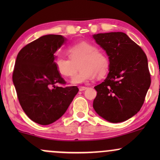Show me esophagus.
Listing matches in <instances>:
<instances>
[{
    "instance_id": "1",
    "label": "esophagus",
    "mask_w": 160,
    "mask_h": 160,
    "mask_svg": "<svg viewBox=\"0 0 160 160\" xmlns=\"http://www.w3.org/2000/svg\"><path fill=\"white\" fill-rule=\"evenodd\" d=\"M86 89H87V87H86V86H80V87H79V90L80 91H84L86 90Z\"/></svg>"
}]
</instances>
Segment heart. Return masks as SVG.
Returning a JSON list of instances; mask_svg holds the SVG:
<instances>
[{"label":"heart","mask_w":160,"mask_h":160,"mask_svg":"<svg viewBox=\"0 0 160 160\" xmlns=\"http://www.w3.org/2000/svg\"><path fill=\"white\" fill-rule=\"evenodd\" d=\"M69 58L58 56L55 60L57 72L64 78H72L76 73L79 62L80 71L73 78L71 82L79 84L92 80L95 77L102 78L109 68V59L105 54L98 50L92 43L79 42L67 49Z\"/></svg>","instance_id":"1"}]
</instances>
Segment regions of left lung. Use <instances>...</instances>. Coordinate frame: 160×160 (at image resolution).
<instances>
[{
    "label": "left lung",
    "mask_w": 160,
    "mask_h": 160,
    "mask_svg": "<svg viewBox=\"0 0 160 160\" xmlns=\"http://www.w3.org/2000/svg\"><path fill=\"white\" fill-rule=\"evenodd\" d=\"M93 38L110 61L107 78L95 86L93 108L109 122H123L140 111L150 86L147 56L123 32L97 34Z\"/></svg>",
    "instance_id": "1"
}]
</instances>
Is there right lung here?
I'll list each match as a JSON object with an SVG mask.
<instances>
[{"mask_svg":"<svg viewBox=\"0 0 160 160\" xmlns=\"http://www.w3.org/2000/svg\"><path fill=\"white\" fill-rule=\"evenodd\" d=\"M62 35L42 36L18 53L12 81L22 108L32 121L49 125L60 118L78 92L66 83L55 66L54 53L63 44Z\"/></svg>","mask_w":160,"mask_h":160,"instance_id":"1","label":"right lung"}]
</instances>
